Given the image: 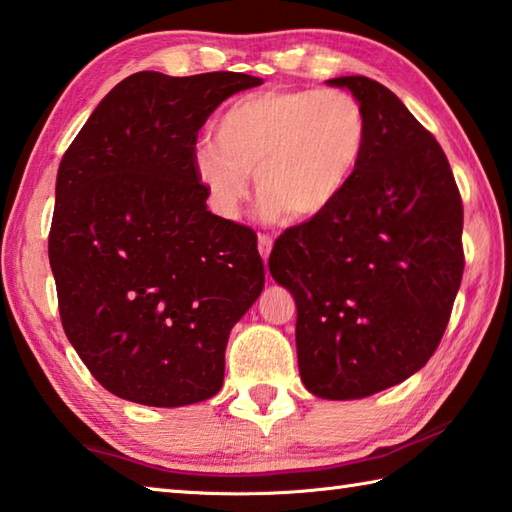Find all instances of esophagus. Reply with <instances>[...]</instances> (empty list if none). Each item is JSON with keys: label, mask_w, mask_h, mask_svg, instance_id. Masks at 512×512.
Returning a JSON list of instances; mask_svg holds the SVG:
<instances>
[{"label": "esophagus", "mask_w": 512, "mask_h": 512, "mask_svg": "<svg viewBox=\"0 0 512 512\" xmlns=\"http://www.w3.org/2000/svg\"><path fill=\"white\" fill-rule=\"evenodd\" d=\"M257 250H259V255H262V259L266 262L268 255H271V250H273V237L271 235H259L257 237Z\"/></svg>", "instance_id": "esophagus-1"}]
</instances>
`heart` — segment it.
Returning a JSON list of instances; mask_svg holds the SVG:
<instances>
[{"mask_svg":"<svg viewBox=\"0 0 512 512\" xmlns=\"http://www.w3.org/2000/svg\"><path fill=\"white\" fill-rule=\"evenodd\" d=\"M217 141L194 147L192 170L219 215L235 217L255 172L266 219H313L347 190L367 147V116L340 89H271L217 118Z\"/></svg>","mask_w":512,"mask_h":512,"instance_id":"heart-1","label":"heart"}]
</instances>
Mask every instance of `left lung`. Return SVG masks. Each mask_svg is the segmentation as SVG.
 <instances>
[{"instance_id":"obj_1","label":"left lung","mask_w":512,"mask_h":512,"mask_svg":"<svg viewBox=\"0 0 512 512\" xmlns=\"http://www.w3.org/2000/svg\"><path fill=\"white\" fill-rule=\"evenodd\" d=\"M367 147L333 206L284 230L268 257L297 306L304 387L353 401L403 383L439 347L463 275V206L441 145L376 80L342 76Z\"/></svg>"}]
</instances>
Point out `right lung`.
<instances>
[{
  "instance_id": "right-lung-1",
  "label": "right lung",
  "mask_w": 512,
  "mask_h": 512,
  "mask_svg": "<svg viewBox=\"0 0 512 512\" xmlns=\"http://www.w3.org/2000/svg\"><path fill=\"white\" fill-rule=\"evenodd\" d=\"M257 85L134 73L62 156L49 232L62 327L118 398L181 407L224 385L230 329L262 293L264 264L253 230L208 210L192 154L212 111Z\"/></svg>"
}]
</instances>
